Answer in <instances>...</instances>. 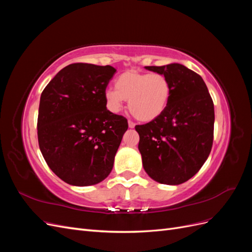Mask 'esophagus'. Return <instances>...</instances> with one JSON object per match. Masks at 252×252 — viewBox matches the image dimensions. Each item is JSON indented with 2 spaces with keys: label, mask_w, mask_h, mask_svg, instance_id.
Returning <instances> with one entry per match:
<instances>
[{
  "label": "esophagus",
  "mask_w": 252,
  "mask_h": 252,
  "mask_svg": "<svg viewBox=\"0 0 252 252\" xmlns=\"http://www.w3.org/2000/svg\"><path fill=\"white\" fill-rule=\"evenodd\" d=\"M128 126H129V128H134L135 124L133 123L132 121H128Z\"/></svg>",
  "instance_id": "obj_1"
}]
</instances>
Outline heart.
I'll return each instance as SVG.
<instances>
[{
    "mask_svg": "<svg viewBox=\"0 0 252 252\" xmlns=\"http://www.w3.org/2000/svg\"><path fill=\"white\" fill-rule=\"evenodd\" d=\"M104 95L112 112H120L124 100H128V108L136 120L150 122L168 106L171 85L162 73L127 70L114 81V89H106Z\"/></svg>",
    "mask_w": 252,
    "mask_h": 252,
    "instance_id": "1",
    "label": "heart"
}]
</instances>
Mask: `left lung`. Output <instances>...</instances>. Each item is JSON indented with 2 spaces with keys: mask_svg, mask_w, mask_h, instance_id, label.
<instances>
[{
  "mask_svg": "<svg viewBox=\"0 0 252 252\" xmlns=\"http://www.w3.org/2000/svg\"><path fill=\"white\" fill-rule=\"evenodd\" d=\"M145 68L169 80L171 95L161 116L135 126L143 167L156 182L179 185L191 179L209 157L215 106L201 75L186 66L172 63Z\"/></svg>",
  "mask_w": 252,
  "mask_h": 252,
  "instance_id": "1",
  "label": "left lung"
}]
</instances>
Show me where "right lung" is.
<instances>
[{
  "label": "right lung",
  "instance_id": "1",
  "mask_svg": "<svg viewBox=\"0 0 252 252\" xmlns=\"http://www.w3.org/2000/svg\"><path fill=\"white\" fill-rule=\"evenodd\" d=\"M117 69L75 63L64 67L40 98L37 140L49 168L72 186L104 181L128 128L106 107L105 90Z\"/></svg>",
  "mask_w": 252,
  "mask_h": 252
}]
</instances>
